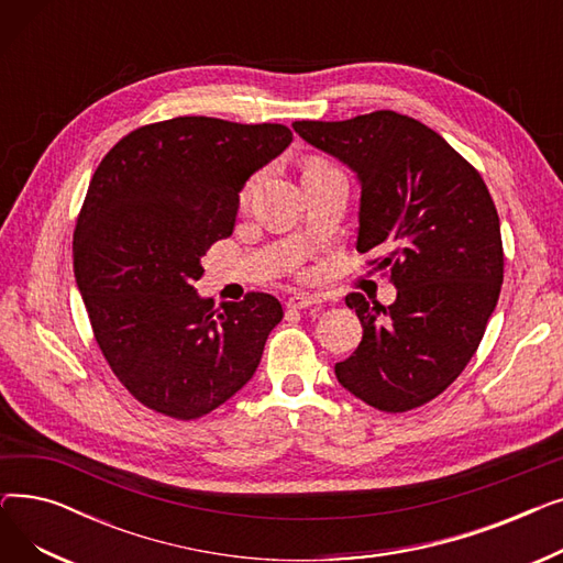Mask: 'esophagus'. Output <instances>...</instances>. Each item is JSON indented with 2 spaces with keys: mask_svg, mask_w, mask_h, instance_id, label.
<instances>
[{
  "mask_svg": "<svg viewBox=\"0 0 563 563\" xmlns=\"http://www.w3.org/2000/svg\"><path fill=\"white\" fill-rule=\"evenodd\" d=\"M321 301L317 297H310V294H294V297L287 299V308L291 310H306L312 306H319Z\"/></svg>",
  "mask_w": 563,
  "mask_h": 563,
  "instance_id": "esophagus-1",
  "label": "esophagus"
}]
</instances>
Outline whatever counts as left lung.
Segmentation results:
<instances>
[{"instance_id": "obj_1", "label": "left lung", "mask_w": 563, "mask_h": 563, "mask_svg": "<svg viewBox=\"0 0 563 563\" xmlns=\"http://www.w3.org/2000/svg\"><path fill=\"white\" fill-rule=\"evenodd\" d=\"M291 128L358 175L356 249L386 253L376 266L397 287L388 308L349 294L363 340L335 376L378 410L418 408L475 356L499 299L505 253L488 187L438 132L397 111Z\"/></svg>"}]
</instances>
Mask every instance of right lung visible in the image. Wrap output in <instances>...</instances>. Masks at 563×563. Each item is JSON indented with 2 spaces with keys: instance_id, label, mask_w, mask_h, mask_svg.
<instances>
[{
  "instance_id": "right-lung-1",
  "label": "right lung",
  "mask_w": 563,
  "mask_h": 563,
  "mask_svg": "<svg viewBox=\"0 0 563 563\" xmlns=\"http://www.w3.org/2000/svg\"><path fill=\"white\" fill-rule=\"evenodd\" d=\"M291 143L278 123L180 115L130 132L100 162L73 236L96 342L147 408L196 420L253 378L283 319L272 294L198 297L200 257L232 234L249 177Z\"/></svg>"
}]
</instances>
